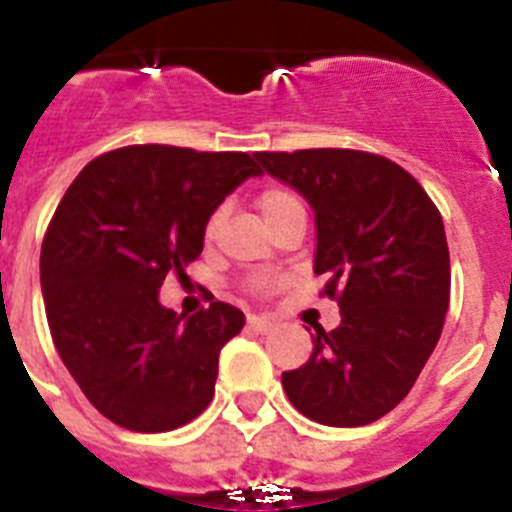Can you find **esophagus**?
<instances>
[{"label":"esophagus","instance_id":"esophagus-1","mask_svg":"<svg viewBox=\"0 0 512 512\" xmlns=\"http://www.w3.org/2000/svg\"><path fill=\"white\" fill-rule=\"evenodd\" d=\"M248 325H251L256 333H261V336H266V333H271V330H274V320L261 318V315H251V318H248Z\"/></svg>","mask_w":512,"mask_h":512}]
</instances>
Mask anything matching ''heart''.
Instances as JSON below:
<instances>
[{"mask_svg":"<svg viewBox=\"0 0 512 512\" xmlns=\"http://www.w3.org/2000/svg\"><path fill=\"white\" fill-rule=\"evenodd\" d=\"M302 205L300 200H297L295 194L287 192V189H266L264 194L259 197V210L261 215H264V220L269 223V220H274V217L279 215V212L289 210V207H297ZM217 225V217H212L210 225H207V233H212Z\"/></svg>","mask_w":512,"mask_h":512,"instance_id":"1","label":"heart"}]
</instances>
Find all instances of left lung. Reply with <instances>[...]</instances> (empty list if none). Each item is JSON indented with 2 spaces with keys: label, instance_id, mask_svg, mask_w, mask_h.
Here are the masks:
<instances>
[{
  "label": "left lung",
  "instance_id": "left-lung-1",
  "mask_svg": "<svg viewBox=\"0 0 512 512\" xmlns=\"http://www.w3.org/2000/svg\"><path fill=\"white\" fill-rule=\"evenodd\" d=\"M315 212V274L341 325L312 336V356L282 374L289 402L315 423L356 428L397 408L433 354L449 310V246L436 205L395 161L346 148L253 153Z\"/></svg>",
  "mask_w": 512,
  "mask_h": 512
}]
</instances>
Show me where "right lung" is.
I'll list each match as a JSON object with an SVG mask.
<instances>
[{
  "mask_svg": "<svg viewBox=\"0 0 512 512\" xmlns=\"http://www.w3.org/2000/svg\"><path fill=\"white\" fill-rule=\"evenodd\" d=\"M251 176L261 169L248 153L151 143L94 158L63 194L40 251L45 315L61 361L112 423L174 431L210 405L220 348L246 318L228 302L187 318L158 292Z\"/></svg>",
  "mask_w": 512,
  "mask_h": 512,
  "instance_id": "obj_1",
  "label": "right lung"
}]
</instances>
